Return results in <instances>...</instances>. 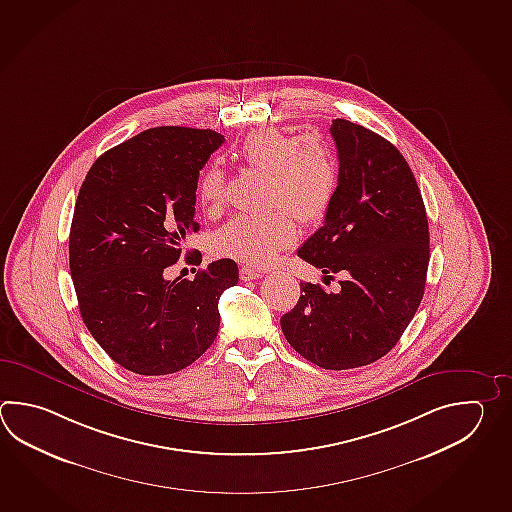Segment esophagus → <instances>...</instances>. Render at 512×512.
I'll use <instances>...</instances> for the list:
<instances>
[{"mask_svg": "<svg viewBox=\"0 0 512 512\" xmlns=\"http://www.w3.org/2000/svg\"><path fill=\"white\" fill-rule=\"evenodd\" d=\"M240 281H253V279H259L262 277V273L259 270H253L250 266H242L239 272Z\"/></svg>", "mask_w": 512, "mask_h": 512, "instance_id": "esophagus-1", "label": "esophagus"}]
</instances>
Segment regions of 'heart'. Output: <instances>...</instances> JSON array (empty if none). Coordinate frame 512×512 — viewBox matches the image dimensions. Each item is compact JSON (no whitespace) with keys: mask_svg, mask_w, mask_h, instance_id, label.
I'll return each mask as SVG.
<instances>
[{"mask_svg":"<svg viewBox=\"0 0 512 512\" xmlns=\"http://www.w3.org/2000/svg\"><path fill=\"white\" fill-rule=\"evenodd\" d=\"M237 157L270 177L268 204L282 206L264 215H235L213 235V250L251 266L272 264L297 239L296 217L315 224L328 213L339 188V164L332 147L319 138L257 129L244 138ZM199 199L219 209L226 195V173L209 164L199 180Z\"/></svg>","mask_w":512,"mask_h":512,"instance_id":"b5f03b06","label":"heart"}]
</instances>
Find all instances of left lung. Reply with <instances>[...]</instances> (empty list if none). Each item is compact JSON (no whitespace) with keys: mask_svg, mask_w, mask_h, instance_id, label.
Instances as JSON below:
<instances>
[{"mask_svg":"<svg viewBox=\"0 0 512 512\" xmlns=\"http://www.w3.org/2000/svg\"><path fill=\"white\" fill-rule=\"evenodd\" d=\"M339 188L324 224L297 255L341 290L301 282L281 317L295 352L324 370L370 365L397 345L418 312L428 268V220L407 160L383 136L335 118Z\"/></svg>","mask_w":512,"mask_h":512,"instance_id":"obj_1","label":"left lung"}]
</instances>
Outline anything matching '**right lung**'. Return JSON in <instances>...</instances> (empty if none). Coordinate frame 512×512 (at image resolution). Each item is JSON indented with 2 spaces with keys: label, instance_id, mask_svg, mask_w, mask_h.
I'll use <instances>...</instances> for the list:
<instances>
[{
  "label": "right lung",
  "instance_id": "add662e5",
  "mask_svg": "<svg viewBox=\"0 0 512 512\" xmlns=\"http://www.w3.org/2000/svg\"><path fill=\"white\" fill-rule=\"evenodd\" d=\"M222 144L211 129H147L96 158L78 193L69 266L82 319L105 354L140 376L195 363L219 332L220 295L239 282L231 259L193 281L164 277L199 231V171Z\"/></svg>",
  "mask_w": 512,
  "mask_h": 512
}]
</instances>
